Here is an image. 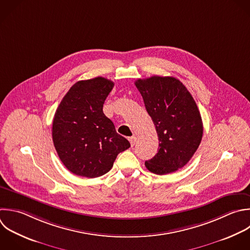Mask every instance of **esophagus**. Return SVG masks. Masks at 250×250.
Here are the masks:
<instances>
[{
    "instance_id": "1",
    "label": "esophagus",
    "mask_w": 250,
    "mask_h": 250,
    "mask_svg": "<svg viewBox=\"0 0 250 250\" xmlns=\"http://www.w3.org/2000/svg\"><path fill=\"white\" fill-rule=\"evenodd\" d=\"M136 141H137V138H136L135 136H132V137H130V138H129V142H130V144H131V146H135Z\"/></svg>"
}]
</instances>
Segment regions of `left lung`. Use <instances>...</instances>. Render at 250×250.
I'll use <instances>...</instances> for the list:
<instances>
[{"label": "left lung", "mask_w": 250, "mask_h": 250, "mask_svg": "<svg viewBox=\"0 0 250 250\" xmlns=\"http://www.w3.org/2000/svg\"><path fill=\"white\" fill-rule=\"evenodd\" d=\"M159 140L157 153L145 162L148 171L165 175L183 168L202 139L197 105L184 84L170 76H152L135 82Z\"/></svg>", "instance_id": "1"}]
</instances>
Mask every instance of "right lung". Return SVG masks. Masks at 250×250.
I'll return each mask as SVG.
<instances>
[{"instance_id":"1","label":"right lung","mask_w":250,"mask_h":250,"mask_svg":"<svg viewBox=\"0 0 250 250\" xmlns=\"http://www.w3.org/2000/svg\"><path fill=\"white\" fill-rule=\"evenodd\" d=\"M114 83L104 77L75 83L61 102L53 121V142L73 174L97 178L107 173L130 143L116 133L104 111Z\"/></svg>"}]
</instances>
